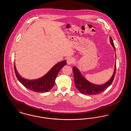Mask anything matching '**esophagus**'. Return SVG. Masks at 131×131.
<instances>
[{
  "instance_id": "obj_1",
  "label": "esophagus",
  "mask_w": 131,
  "mask_h": 131,
  "mask_svg": "<svg viewBox=\"0 0 131 131\" xmlns=\"http://www.w3.org/2000/svg\"><path fill=\"white\" fill-rule=\"evenodd\" d=\"M67 64H68L70 65V64H73V63L75 62V60H74V58H71V57H70V58H68L67 59Z\"/></svg>"
}]
</instances>
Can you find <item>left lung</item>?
Wrapping results in <instances>:
<instances>
[{"mask_svg": "<svg viewBox=\"0 0 131 131\" xmlns=\"http://www.w3.org/2000/svg\"><path fill=\"white\" fill-rule=\"evenodd\" d=\"M110 43L113 46L115 51V48L113 43L112 39L111 37L110 38ZM116 68V67L115 63L113 74L108 81H107L106 83L103 85H96L88 81L86 79H85L83 77V76L81 75V73L78 70V69L76 67H73V71L74 73L75 86L81 93L84 94L95 95L100 93L104 91L106 88H107L112 84L115 77Z\"/></svg>", "mask_w": 131, "mask_h": 131, "instance_id": "obj_1", "label": "left lung"}]
</instances>
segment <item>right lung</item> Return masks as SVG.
Segmentation results:
<instances>
[{
    "instance_id": "add662e5",
    "label": "right lung",
    "mask_w": 131,
    "mask_h": 131,
    "mask_svg": "<svg viewBox=\"0 0 131 131\" xmlns=\"http://www.w3.org/2000/svg\"><path fill=\"white\" fill-rule=\"evenodd\" d=\"M66 63V60H63L56 64L44 76L37 80H32L25 79L21 77L16 70L15 63L14 70L18 80L25 87L35 92H44L49 91L53 87L57 74Z\"/></svg>"
}]
</instances>
